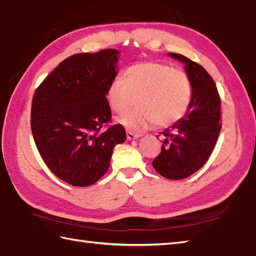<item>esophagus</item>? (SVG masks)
<instances>
[{
  "instance_id": "esophagus-1",
  "label": "esophagus",
  "mask_w": 256,
  "mask_h": 256,
  "mask_svg": "<svg viewBox=\"0 0 256 256\" xmlns=\"http://www.w3.org/2000/svg\"><path fill=\"white\" fill-rule=\"evenodd\" d=\"M140 136H142L140 134H135V133H133V132H130V130H128V133H126V138H128V140H138V138H140Z\"/></svg>"
}]
</instances>
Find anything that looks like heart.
<instances>
[{"instance_id": "heart-1", "label": "heart", "mask_w": 256, "mask_h": 256, "mask_svg": "<svg viewBox=\"0 0 256 256\" xmlns=\"http://www.w3.org/2000/svg\"><path fill=\"white\" fill-rule=\"evenodd\" d=\"M123 78H114L106 88L110 108L121 114L132 106L134 97L138 109L128 111L118 123L130 132H140L155 126H168L186 114L193 96L192 82L183 70L158 62L130 65Z\"/></svg>"}]
</instances>
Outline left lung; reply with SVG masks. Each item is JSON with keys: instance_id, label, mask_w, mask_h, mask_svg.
<instances>
[{"instance_id": "8db88e82", "label": "left lung", "mask_w": 256, "mask_h": 256, "mask_svg": "<svg viewBox=\"0 0 256 256\" xmlns=\"http://www.w3.org/2000/svg\"><path fill=\"white\" fill-rule=\"evenodd\" d=\"M168 56L184 64L193 96L186 116L162 132V152L152 167L167 179L181 180L203 167L216 145L222 128L220 98L215 82L202 65L178 53Z\"/></svg>"}]
</instances>
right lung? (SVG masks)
<instances>
[{"mask_svg": "<svg viewBox=\"0 0 256 256\" xmlns=\"http://www.w3.org/2000/svg\"><path fill=\"white\" fill-rule=\"evenodd\" d=\"M120 51L104 49L65 58L48 75L32 98V132L49 169L74 186L97 182L110 166L126 130L110 121L106 92L118 75Z\"/></svg>", "mask_w": 256, "mask_h": 256, "instance_id": "1", "label": "right lung"}]
</instances>
